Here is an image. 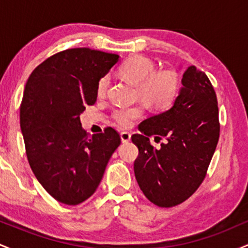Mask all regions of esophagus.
Segmentation results:
<instances>
[{
	"label": "esophagus",
	"mask_w": 248,
	"mask_h": 248,
	"mask_svg": "<svg viewBox=\"0 0 248 248\" xmlns=\"http://www.w3.org/2000/svg\"><path fill=\"white\" fill-rule=\"evenodd\" d=\"M130 133L129 132H121L120 134V138H121V141L122 143H127V142L130 141Z\"/></svg>",
	"instance_id": "1"
}]
</instances>
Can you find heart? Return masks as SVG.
<instances>
[{
  "instance_id": "b5f03b06",
  "label": "heart",
  "mask_w": 248,
  "mask_h": 248,
  "mask_svg": "<svg viewBox=\"0 0 248 248\" xmlns=\"http://www.w3.org/2000/svg\"><path fill=\"white\" fill-rule=\"evenodd\" d=\"M122 77L133 82L139 88V94L150 106L164 109L172 104L179 91V77L173 70L156 71L153 61L143 56H133L128 58L120 67ZM109 86V77L105 76L96 86L98 95L106 94ZM144 106L119 107L113 112V118L120 126L128 127L134 120L143 114Z\"/></svg>"
}]
</instances>
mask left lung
I'll list each match as a JSON object with an SVG mask.
<instances>
[{
  "label": "left lung",
  "instance_id": "left-lung-1",
  "mask_svg": "<svg viewBox=\"0 0 248 248\" xmlns=\"http://www.w3.org/2000/svg\"><path fill=\"white\" fill-rule=\"evenodd\" d=\"M172 106L146 119L134 134L139 148L134 172L144 196L155 205L171 207L183 203L205 178L219 139L218 102L204 72L189 66L182 78ZM166 137L160 150L149 136Z\"/></svg>",
  "mask_w": 248,
  "mask_h": 248
}]
</instances>
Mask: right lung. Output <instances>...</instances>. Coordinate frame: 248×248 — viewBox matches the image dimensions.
Instances as JSON below:
<instances>
[{
    "instance_id": "right-lung-1",
    "label": "right lung",
    "mask_w": 248,
    "mask_h": 248,
    "mask_svg": "<svg viewBox=\"0 0 248 248\" xmlns=\"http://www.w3.org/2000/svg\"><path fill=\"white\" fill-rule=\"evenodd\" d=\"M119 62L113 53L77 47L51 56L25 84L19 122L33 173L53 198L78 205L95 192L121 139L113 128L92 136L80 114L96 101V86Z\"/></svg>"
}]
</instances>
